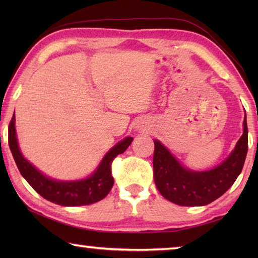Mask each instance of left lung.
Returning a JSON list of instances; mask_svg holds the SVG:
<instances>
[{"mask_svg":"<svg viewBox=\"0 0 258 258\" xmlns=\"http://www.w3.org/2000/svg\"><path fill=\"white\" fill-rule=\"evenodd\" d=\"M248 150V128L244 116L243 133L232 154L207 172L182 167L159 141H155L154 180L160 195L180 206H205L225 194L241 173Z\"/></svg>","mask_w":258,"mask_h":258,"instance_id":"1","label":"left lung"}]
</instances>
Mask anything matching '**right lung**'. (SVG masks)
Instances as JSON below:
<instances>
[{
  "mask_svg": "<svg viewBox=\"0 0 258 258\" xmlns=\"http://www.w3.org/2000/svg\"><path fill=\"white\" fill-rule=\"evenodd\" d=\"M133 138H126L104 156L101 164L89 178L75 182H60L46 177L37 171L19 150L15 128V113L9 124V146L19 172L29 185L43 198L60 206H84L103 199L113 185L111 174L112 160L123 154L132 143Z\"/></svg>",
  "mask_w": 258,
  "mask_h": 258,
  "instance_id": "obj_1",
  "label": "right lung"
}]
</instances>
